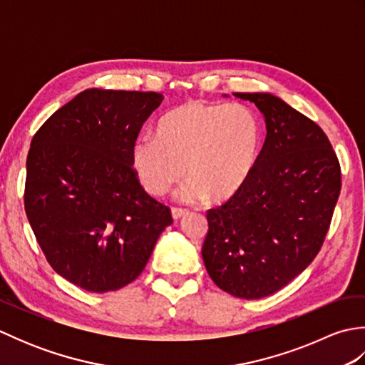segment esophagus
<instances>
[{
    "label": "esophagus",
    "mask_w": 365,
    "mask_h": 365,
    "mask_svg": "<svg viewBox=\"0 0 365 365\" xmlns=\"http://www.w3.org/2000/svg\"><path fill=\"white\" fill-rule=\"evenodd\" d=\"M170 213H173V218L177 221V220H180L182 216H185L188 213V210L187 208H178V207H173V210H170Z\"/></svg>",
    "instance_id": "obj_1"
}]
</instances>
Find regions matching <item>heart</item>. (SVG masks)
<instances>
[{
	"mask_svg": "<svg viewBox=\"0 0 365 365\" xmlns=\"http://www.w3.org/2000/svg\"><path fill=\"white\" fill-rule=\"evenodd\" d=\"M260 149V123L243 105L187 102L168 111L155 127V138H139L131 165L144 190L168 195L187 175L183 200L205 196L224 200L250 178Z\"/></svg>",
	"mask_w": 365,
	"mask_h": 365,
	"instance_id": "obj_1",
	"label": "heart"
}]
</instances>
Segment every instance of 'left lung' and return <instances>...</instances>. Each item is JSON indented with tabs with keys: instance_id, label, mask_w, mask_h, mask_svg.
Returning a JSON list of instances; mask_svg holds the SVG:
<instances>
[{
	"instance_id": "obj_1",
	"label": "left lung",
	"mask_w": 365,
	"mask_h": 365,
	"mask_svg": "<svg viewBox=\"0 0 365 365\" xmlns=\"http://www.w3.org/2000/svg\"><path fill=\"white\" fill-rule=\"evenodd\" d=\"M265 118L250 178L207 212V273L221 290L259 299L281 290L319 254L340 195V165L314 120L265 92H235Z\"/></svg>"
}]
</instances>
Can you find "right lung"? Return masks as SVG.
Here are the masks:
<instances>
[{
	"mask_svg": "<svg viewBox=\"0 0 365 365\" xmlns=\"http://www.w3.org/2000/svg\"><path fill=\"white\" fill-rule=\"evenodd\" d=\"M158 92L86 89L37 130L26 160L25 212L46 260L94 293L141 274L169 207L150 197L131 165Z\"/></svg>",
	"mask_w": 365,
	"mask_h": 365,
	"instance_id": "right-lung-1",
	"label": "right lung"
}]
</instances>
